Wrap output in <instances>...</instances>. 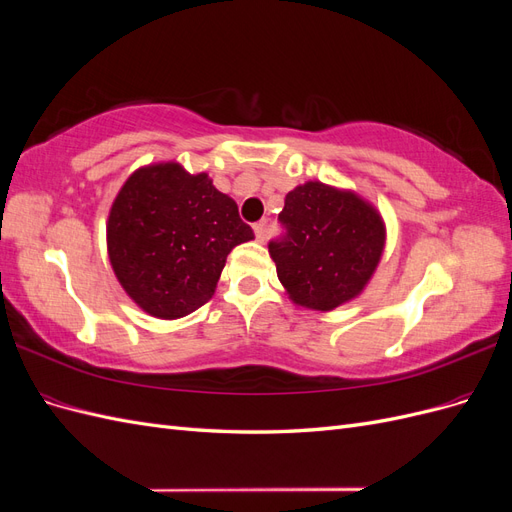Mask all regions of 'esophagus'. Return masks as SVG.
I'll use <instances>...</instances> for the list:
<instances>
[{
	"instance_id": "34e87169",
	"label": "esophagus",
	"mask_w": 512,
	"mask_h": 512,
	"mask_svg": "<svg viewBox=\"0 0 512 512\" xmlns=\"http://www.w3.org/2000/svg\"><path fill=\"white\" fill-rule=\"evenodd\" d=\"M254 235H256V239H258L260 243H265V239H267V222L254 224Z\"/></svg>"
}]
</instances>
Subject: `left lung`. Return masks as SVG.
I'll use <instances>...</instances> for the list:
<instances>
[{
    "label": "left lung",
    "instance_id": "1",
    "mask_svg": "<svg viewBox=\"0 0 512 512\" xmlns=\"http://www.w3.org/2000/svg\"><path fill=\"white\" fill-rule=\"evenodd\" d=\"M286 232L269 243L288 299L331 312L359 297L376 273L386 243L380 211L352 190L307 181L286 194Z\"/></svg>",
    "mask_w": 512,
    "mask_h": 512
}]
</instances>
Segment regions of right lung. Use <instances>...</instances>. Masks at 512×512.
Wrapping results in <instances>:
<instances>
[{
    "instance_id": "right-lung-1",
    "label": "right lung",
    "mask_w": 512,
    "mask_h": 512,
    "mask_svg": "<svg viewBox=\"0 0 512 512\" xmlns=\"http://www.w3.org/2000/svg\"><path fill=\"white\" fill-rule=\"evenodd\" d=\"M252 239L235 200L207 173L192 175L179 162L134 170L106 222L108 258L121 288L160 320L205 305L232 247Z\"/></svg>"
}]
</instances>
